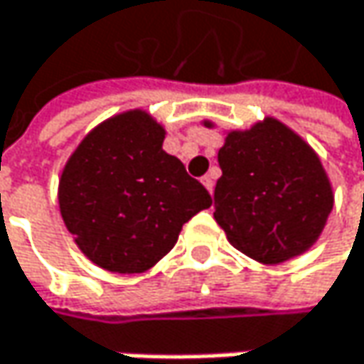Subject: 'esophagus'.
I'll use <instances>...</instances> for the list:
<instances>
[{
	"instance_id": "1",
	"label": "esophagus",
	"mask_w": 364,
	"mask_h": 364,
	"mask_svg": "<svg viewBox=\"0 0 364 364\" xmlns=\"http://www.w3.org/2000/svg\"><path fill=\"white\" fill-rule=\"evenodd\" d=\"M202 185L213 193V191H215V179H213V175H204V177H202Z\"/></svg>"
}]
</instances>
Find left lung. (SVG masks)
<instances>
[{
    "label": "left lung",
    "instance_id": "left-lung-1",
    "mask_svg": "<svg viewBox=\"0 0 364 364\" xmlns=\"http://www.w3.org/2000/svg\"><path fill=\"white\" fill-rule=\"evenodd\" d=\"M218 166L215 220L233 248L256 262L281 264L316 244L333 208V187L318 154L294 129L273 116L231 129Z\"/></svg>",
    "mask_w": 364,
    "mask_h": 364
}]
</instances>
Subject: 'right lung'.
Masks as SVG:
<instances>
[{
	"label": "right lung",
	"mask_w": 364,
	"mask_h": 364,
	"mask_svg": "<svg viewBox=\"0 0 364 364\" xmlns=\"http://www.w3.org/2000/svg\"><path fill=\"white\" fill-rule=\"evenodd\" d=\"M164 135L148 110H124L95 124L62 168V220L108 273H146L173 250L183 225L213 204L181 160L162 149Z\"/></svg>",
	"instance_id": "obj_1"
}]
</instances>
